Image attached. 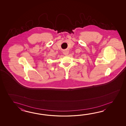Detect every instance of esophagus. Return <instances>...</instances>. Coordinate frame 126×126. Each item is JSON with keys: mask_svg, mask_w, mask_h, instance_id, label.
Masks as SVG:
<instances>
[{"mask_svg": "<svg viewBox=\"0 0 126 126\" xmlns=\"http://www.w3.org/2000/svg\"><path fill=\"white\" fill-rule=\"evenodd\" d=\"M63 54H64V55H68V53H69V52L68 50H64L63 51Z\"/></svg>", "mask_w": 126, "mask_h": 126, "instance_id": "esophagus-1", "label": "esophagus"}]
</instances>
